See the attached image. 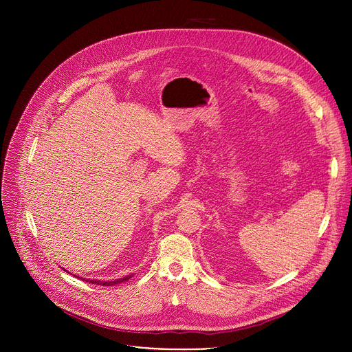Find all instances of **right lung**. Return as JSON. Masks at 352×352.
<instances>
[{"mask_svg":"<svg viewBox=\"0 0 352 352\" xmlns=\"http://www.w3.org/2000/svg\"><path fill=\"white\" fill-rule=\"evenodd\" d=\"M131 276H126V277H122V278H118V280H113V281H100V280H85L87 283H91V284H97V285H104V287H109V285H116V284H120V283H124L126 280H129Z\"/></svg>","mask_w":352,"mask_h":352,"instance_id":"1","label":"right lung"}]
</instances>
